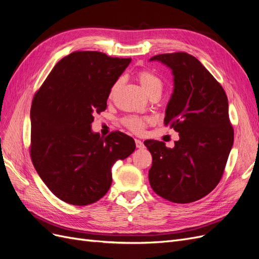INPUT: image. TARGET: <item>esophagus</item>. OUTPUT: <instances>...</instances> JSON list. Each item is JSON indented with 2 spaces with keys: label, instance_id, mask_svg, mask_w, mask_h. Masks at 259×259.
<instances>
[{
  "label": "esophagus",
  "instance_id": "34e87169",
  "mask_svg": "<svg viewBox=\"0 0 259 259\" xmlns=\"http://www.w3.org/2000/svg\"><path fill=\"white\" fill-rule=\"evenodd\" d=\"M135 144H136V147L138 148V149H143L144 148V143L142 142V140L140 139H135Z\"/></svg>",
  "mask_w": 259,
  "mask_h": 259
}]
</instances>
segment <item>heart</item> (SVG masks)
Listing matches in <instances>:
<instances>
[{
  "mask_svg": "<svg viewBox=\"0 0 259 259\" xmlns=\"http://www.w3.org/2000/svg\"><path fill=\"white\" fill-rule=\"evenodd\" d=\"M137 80L140 86H142L144 93L148 97H151L153 95L161 96V93L163 91V81L158 74H155L154 72L150 71V70H140L137 73ZM119 84L120 81H117L113 84L110 91V95L109 96L112 97L114 95ZM123 123L125 126L130 128L131 131L135 133H142L146 125L149 123V119L139 116H126L123 120Z\"/></svg>",
  "mask_w": 259,
  "mask_h": 259,
  "instance_id": "b5f03b06",
  "label": "heart"
}]
</instances>
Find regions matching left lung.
Returning <instances> with one entry per match:
<instances>
[{"instance_id":"8db88e82","label":"left lung","mask_w":259,"mask_h":259,"mask_svg":"<svg viewBox=\"0 0 259 259\" xmlns=\"http://www.w3.org/2000/svg\"><path fill=\"white\" fill-rule=\"evenodd\" d=\"M150 61L165 65L174 76L164 124L178 133L179 140L173 148L152 139L144 143L152 155L149 182L156 194L170 202H194L217 186L233 145L228 98L189 54H161Z\"/></svg>"}]
</instances>
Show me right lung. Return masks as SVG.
I'll list each match as a JSON object with an SVG mask.
<instances>
[{
  "mask_svg": "<svg viewBox=\"0 0 259 259\" xmlns=\"http://www.w3.org/2000/svg\"><path fill=\"white\" fill-rule=\"evenodd\" d=\"M100 52H73L59 60L31 106L30 154L49 189L72 205H89L108 192L111 168L134 152L121 132L106 138L92 131L113 84L131 62Z\"/></svg>",
  "mask_w": 259,
  "mask_h": 259,
  "instance_id": "right-lung-1",
  "label": "right lung"
}]
</instances>
